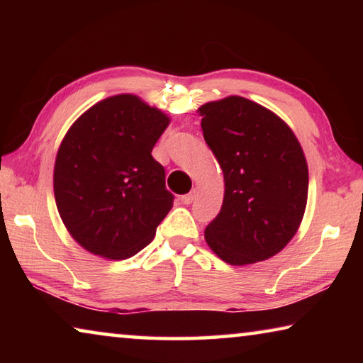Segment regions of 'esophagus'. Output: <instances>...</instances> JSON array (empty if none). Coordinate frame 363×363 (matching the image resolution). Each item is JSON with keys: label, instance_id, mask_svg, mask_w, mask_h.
Listing matches in <instances>:
<instances>
[{"label": "esophagus", "instance_id": "esophagus-1", "mask_svg": "<svg viewBox=\"0 0 363 363\" xmlns=\"http://www.w3.org/2000/svg\"><path fill=\"white\" fill-rule=\"evenodd\" d=\"M195 199H196V190L194 189V190H190L189 194L182 195V203H184V205H190Z\"/></svg>", "mask_w": 363, "mask_h": 363}]
</instances>
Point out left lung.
<instances>
[{
  "instance_id": "8db88e82",
  "label": "left lung",
  "mask_w": 363,
  "mask_h": 363,
  "mask_svg": "<svg viewBox=\"0 0 363 363\" xmlns=\"http://www.w3.org/2000/svg\"><path fill=\"white\" fill-rule=\"evenodd\" d=\"M199 112L225 184L220 211L205 229L208 247L232 266L269 259L304 216L309 173L301 144L284 120L240 96Z\"/></svg>"
}]
</instances>
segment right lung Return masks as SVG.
I'll return each mask as SVG.
<instances>
[{"instance_id": "obj_1", "label": "right lung", "mask_w": 363, "mask_h": 363, "mask_svg": "<svg viewBox=\"0 0 363 363\" xmlns=\"http://www.w3.org/2000/svg\"><path fill=\"white\" fill-rule=\"evenodd\" d=\"M169 118L133 94L107 97L67 131L54 196L67 230L89 253L126 259L152 242L173 208L152 149Z\"/></svg>"}]
</instances>
